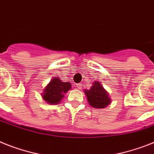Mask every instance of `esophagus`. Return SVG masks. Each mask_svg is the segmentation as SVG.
Segmentation results:
<instances>
[{"instance_id": "esophagus-1", "label": "esophagus", "mask_w": 154, "mask_h": 154, "mask_svg": "<svg viewBox=\"0 0 154 154\" xmlns=\"http://www.w3.org/2000/svg\"><path fill=\"white\" fill-rule=\"evenodd\" d=\"M81 84H77V85H76V87L77 88H81Z\"/></svg>"}]
</instances>
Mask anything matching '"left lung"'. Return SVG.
<instances>
[{"label":"left lung","instance_id":"obj_1","mask_svg":"<svg viewBox=\"0 0 154 154\" xmlns=\"http://www.w3.org/2000/svg\"><path fill=\"white\" fill-rule=\"evenodd\" d=\"M92 85L90 90L85 91L89 104L95 108H105L110 103L108 93L98 81H95Z\"/></svg>","mask_w":154,"mask_h":154}]
</instances>
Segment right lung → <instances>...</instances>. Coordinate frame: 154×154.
I'll list each match as a JSON object with an SVG mask.
<instances>
[{"label":"right lung","instance_id":"1","mask_svg":"<svg viewBox=\"0 0 154 154\" xmlns=\"http://www.w3.org/2000/svg\"><path fill=\"white\" fill-rule=\"evenodd\" d=\"M70 88L71 85L69 82H63L59 78H53L44 89L42 97L48 103L57 104Z\"/></svg>","mask_w":154,"mask_h":154}]
</instances>
